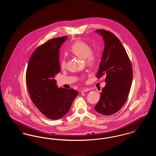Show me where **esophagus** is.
I'll return each mask as SVG.
<instances>
[{"instance_id":"esophagus-1","label":"esophagus","mask_w":156,"mask_h":156,"mask_svg":"<svg viewBox=\"0 0 156 156\" xmlns=\"http://www.w3.org/2000/svg\"><path fill=\"white\" fill-rule=\"evenodd\" d=\"M89 90H90V89L87 88H84V89H82L81 92V93H84V92H87V91H89Z\"/></svg>"}]
</instances>
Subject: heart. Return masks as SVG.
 <instances>
[{"instance_id":"obj_1","label":"heart","mask_w":156,"mask_h":156,"mask_svg":"<svg viewBox=\"0 0 156 156\" xmlns=\"http://www.w3.org/2000/svg\"><path fill=\"white\" fill-rule=\"evenodd\" d=\"M69 51L75 55L83 58L89 66H94L97 62V54L92 51L90 45L83 41H76L70 47ZM66 66V61L64 58H62L60 62V67L63 69Z\"/></svg>"}]
</instances>
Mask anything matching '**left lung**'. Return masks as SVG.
<instances>
[{
    "label": "left lung",
    "mask_w": 156,
    "mask_h": 156,
    "mask_svg": "<svg viewBox=\"0 0 156 156\" xmlns=\"http://www.w3.org/2000/svg\"><path fill=\"white\" fill-rule=\"evenodd\" d=\"M103 37L105 48L97 78L106 75L105 87L95 106L98 113L113 115L122 108L127 99L133 80V69L125 49L118 38L104 29L96 30Z\"/></svg>",
    "instance_id": "8db88e82"
}]
</instances>
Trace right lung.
Here are the masks:
<instances>
[{
	"mask_svg": "<svg viewBox=\"0 0 156 156\" xmlns=\"http://www.w3.org/2000/svg\"><path fill=\"white\" fill-rule=\"evenodd\" d=\"M67 36L54 38L41 45L30 57L26 83L31 99L47 118L60 119L69 111L78 92L58 88L54 80L59 73V50Z\"/></svg>",
	"mask_w": 156,
	"mask_h": 156,
	"instance_id": "right-lung-1",
	"label": "right lung"
}]
</instances>
